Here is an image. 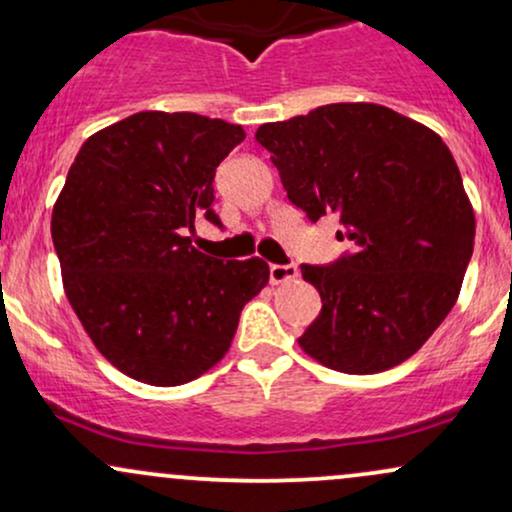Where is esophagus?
<instances>
[{"label":"esophagus","instance_id":"34e87169","mask_svg":"<svg viewBox=\"0 0 512 512\" xmlns=\"http://www.w3.org/2000/svg\"><path fill=\"white\" fill-rule=\"evenodd\" d=\"M296 276V264H272V267H269V279H272V284H286V281H293Z\"/></svg>","mask_w":512,"mask_h":512}]
</instances>
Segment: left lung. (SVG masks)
<instances>
[{"label": "left lung", "instance_id": "obj_1", "mask_svg": "<svg viewBox=\"0 0 512 512\" xmlns=\"http://www.w3.org/2000/svg\"><path fill=\"white\" fill-rule=\"evenodd\" d=\"M255 139L310 221L337 214L354 252L301 264L320 317L301 349L339 373L368 375L414 356L460 296L474 248V209L443 139L378 103H332Z\"/></svg>", "mask_w": 512, "mask_h": 512}]
</instances>
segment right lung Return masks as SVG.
Masks as SVG:
<instances>
[{
    "instance_id": "right-lung-1",
    "label": "right lung",
    "mask_w": 512,
    "mask_h": 512,
    "mask_svg": "<svg viewBox=\"0 0 512 512\" xmlns=\"http://www.w3.org/2000/svg\"><path fill=\"white\" fill-rule=\"evenodd\" d=\"M240 125L144 110L88 137L52 207L62 284L93 346L139 383H190L226 356L269 264L216 260L187 236L214 214Z\"/></svg>"
}]
</instances>
